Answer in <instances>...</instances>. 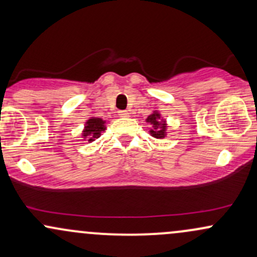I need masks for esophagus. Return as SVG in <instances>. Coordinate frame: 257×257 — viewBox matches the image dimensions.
<instances>
[{
    "label": "esophagus",
    "mask_w": 257,
    "mask_h": 257,
    "mask_svg": "<svg viewBox=\"0 0 257 257\" xmlns=\"http://www.w3.org/2000/svg\"><path fill=\"white\" fill-rule=\"evenodd\" d=\"M118 114H119V117H129L128 111H119Z\"/></svg>",
    "instance_id": "1"
}]
</instances>
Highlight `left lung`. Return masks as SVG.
<instances>
[{
  "label": "left lung",
  "mask_w": 257,
  "mask_h": 257,
  "mask_svg": "<svg viewBox=\"0 0 257 257\" xmlns=\"http://www.w3.org/2000/svg\"><path fill=\"white\" fill-rule=\"evenodd\" d=\"M146 122L151 125L150 134L156 139H163L167 135V123L162 118L161 113L158 111H153L146 118Z\"/></svg>",
  "instance_id": "left-lung-1"
}]
</instances>
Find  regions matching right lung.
<instances>
[{"instance_id": "obj_1", "label": "right lung", "mask_w": 257, "mask_h": 257, "mask_svg": "<svg viewBox=\"0 0 257 257\" xmlns=\"http://www.w3.org/2000/svg\"><path fill=\"white\" fill-rule=\"evenodd\" d=\"M105 120L99 118V117H91L85 122L84 129L82 132V137L84 140H87L88 143H91L95 139L100 138L101 133L106 129Z\"/></svg>"}]
</instances>
